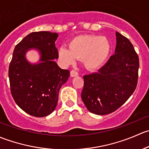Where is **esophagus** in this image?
Returning a JSON list of instances; mask_svg holds the SVG:
<instances>
[{
  "label": "esophagus",
  "mask_w": 149,
  "mask_h": 149,
  "mask_svg": "<svg viewBox=\"0 0 149 149\" xmlns=\"http://www.w3.org/2000/svg\"><path fill=\"white\" fill-rule=\"evenodd\" d=\"M79 76V73H78V72H76L75 70H72L71 71H70V76H71V77H75V76Z\"/></svg>",
  "instance_id": "obj_1"
}]
</instances>
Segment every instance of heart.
<instances>
[{"label": "heart", "mask_w": 149, "mask_h": 149, "mask_svg": "<svg viewBox=\"0 0 149 149\" xmlns=\"http://www.w3.org/2000/svg\"><path fill=\"white\" fill-rule=\"evenodd\" d=\"M110 45L106 37L95 35H80L69 42V48L61 47L59 57L65 63L82 59L84 66L90 70L102 67L107 60Z\"/></svg>", "instance_id": "heart-1"}]
</instances>
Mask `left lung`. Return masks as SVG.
<instances>
[{
	"instance_id": "obj_1",
	"label": "left lung",
	"mask_w": 149,
	"mask_h": 149,
	"mask_svg": "<svg viewBox=\"0 0 149 149\" xmlns=\"http://www.w3.org/2000/svg\"><path fill=\"white\" fill-rule=\"evenodd\" d=\"M115 54L98 72L84 76L81 99L89 112L104 115L120 107L133 94L139 59L130 40L116 32Z\"/></svg>"
}]
</instances>
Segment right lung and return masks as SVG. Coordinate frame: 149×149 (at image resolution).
Masks as SVG:
<instances>
[{
	"label": "right lung",
	"mask_w": 149,
	"mask_h": 149,
	"mask_svg": "<svg viewBox=\"0 0 149 149\" xmlns=\"http://www.w3.org/2000/svg\"><path fill=\"white\" fill-rule=\"evenodd\" d=\"M58 34L36 31L28 34L15 47L8 69L10 93L18 106L32 116L42 118L55 110L61 87L68 79L70 71L61 69L55 59L58 52L55 42ZM37 49L38 64L26 59V52Z\"/></svg>",
	"instance_id": "obj_1"
}]
</instances>
